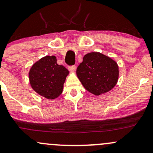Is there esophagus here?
Returning <instances> with one entry per match:
<instances>
[{"mask_svg":"<svg viewBox=\"0 0 153 153\" xmlns=\"http://www.w3.org/2000/svg\"><path fill=\"white\" fill-rule=\"evenodd\" d=\"M69 70L71 71V72H74V71H76V66H70V67L69 68Z\"/></svg>","mask_w":153,"mask_h":153,"instance_id":"obj_1","label":"esophagus"}]
</instances>
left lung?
<instances>
[{
	"instance_id": "obj_1",
	"label": "left lung",
	"mask_w": 153,
	"mask_h": 153,
	"mask_svg": "<svg viewBox=\"0 0 153 153\" xmlns=\"http://www.w3.org/2000/svg\"><path fill=\"white\" fill-rule=\"evenodd\" d=\"M119 74L117 63L100 52L84 55L76 69V76L82 86L95 96L112 90L117 84Z\"/></svg>"
}]
</instances>
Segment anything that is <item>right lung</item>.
Instances as JSON below:
<instances>
[{"instance_id":"obj_1","label":"right lung","mask_w":153,"mask_h":153,"mask_svg":"<svg viewBox=\"0 0 153 153\" xmlns=\"http://www.w3.org/2000/svg\"><path fill=\"white\" fill-rule=\"evenodd\" d=\"M69 71L57 64L55 56H46L32 65L28 72L30 87L35 92L47 100L60 96Z\"/></svg>"}]
</instances>
